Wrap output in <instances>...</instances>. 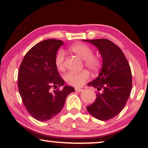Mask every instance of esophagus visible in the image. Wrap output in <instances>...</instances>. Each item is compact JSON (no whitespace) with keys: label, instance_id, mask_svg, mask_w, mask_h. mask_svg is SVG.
<instances>
[{"label":"esophagus","instance_id":"1","mask_svg":"<svg viewBox=\"0 0 148 148\" xmlns=\"http://www.w3.org/2000/svg\"><path fill=\"white\" fill-rule=\"evenodd\" d=\"M75 92H82L84 90L82 88H75Z\"/></svg>","mask_w":148,"mask_h":148}]
</instances>
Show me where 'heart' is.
I'll return each instance as SVG.
<instances>
[{
	"label": "heart",
	"mask_w": 148,
	"mask_h": 148,
	"mask_svg": "<svg viewBox=\"0 0 148 148\" xmlns=\"http://www.w3.org/2000/svg\"><path fill=\"white\" fill-rule=\"evenodd\" d=\"M73 53L84 60V64L93 72H98L102 66V60L99 56L93 54V50L90 46L84 43H76L69 47ZM54 64L58 71L64 70V53L60 50L56 54ZM90 77V73L88 70H83L79 73L69 72L64 75V79L71 86H82Z\"/></svg>",
	"instance_id": "b5f03b06"
}]
</instances>
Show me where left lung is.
I'll return each mask as SVG.
<instances>
[{
	"label": "left lung",
	"mask_w": 148,
	"mask_h": 148,
	"mask_svg": "<svg viewBox=\"0 0 148 148\" xmlns=\"http://www.w3.org/2000/svg\"><path fill=\"white\" fill-rule=\"evenodd\" d=\"M84 41L96 46L103 60L98 77L88 84L98 92L96 101L87 106V110L98 120H109L122 111L130 96L132 88L130 66L121 48L110 40Z\"/></svg>",
	"instance_id": "obj_1"
}]
</instances>
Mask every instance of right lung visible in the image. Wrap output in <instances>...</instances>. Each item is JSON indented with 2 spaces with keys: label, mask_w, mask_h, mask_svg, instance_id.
<instances>
[{
  "label": "right lung",
  "mask_w": 148,
  "mask_h": 148,
  "mask_svg": "<svg viewBox=\"0 0 148 148\" xmlns=\"http://www.w3.org/2000/svg\"><path fill=\"white\" fill-rule=\"evenodd\" d=\"M61 40L48 39L34 46L24 56L18 72V88L24 106L36 120L46 121L57 115L63 108L66 96L73 92L71 86L62 90L50 89L64 86L54 64Z\"/></svg>",
  "instance_id": "add662e5"
}]
</instances>
